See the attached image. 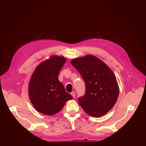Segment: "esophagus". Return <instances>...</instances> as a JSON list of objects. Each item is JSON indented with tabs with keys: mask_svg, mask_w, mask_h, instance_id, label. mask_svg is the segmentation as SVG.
Segmentation results:
<instances>
[{
	"mask_svg": "<svg viewBox=\"0 0 146 146\" xmlns=\"http://www.w3.org/2000/svg\"><path fill=\"white\" fill-rule=\"evenodd\" d=\"M71 95H72V96H73V98H74L75 96H76V93H75V92H72L71 93Z\"/></svg>",
	"mask_w": 146,
	"mask_h": 146,
	"instance_id": "esophagus-1",
	"label": "esophagus"
}]
</instances>
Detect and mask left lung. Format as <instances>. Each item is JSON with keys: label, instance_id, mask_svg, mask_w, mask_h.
<instances>
[{"label": "left lung", "instance_id": "8db88e82", "mask_svg": "<svg viewBox=\"0 0 146 146\" xmlns=\"http://www.w3.org/2000/svg\"><path fill=\"white\" fill-rule=\"evenodd\" d=\"M86 83V94L78 99L79 105L91 117L105 115L114 106L119 87L113 71L95 56L87 55L70 62Z\"/></svg>", "mask_w": 146, "mask_h": 146}]
</instances>
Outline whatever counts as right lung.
<instances>
[{
    "instance_id": "right-lung-1",
    "label": "right lung",
    "mask_w": 146,
    "mask_h": 146,
    "mask_svg": "<svg viewBox=\"0 0 146 146\" xmlns=\"http://www.w3.org/2000/svg\"><path fill=\"white\" fill-rule=\"evenodd\" d=\"M66 61L64 56L52 55L40 63L31 76L28 86L29 99L34 108L41 114L54 115L73 99L58 80Z\"/></svg>"
}]
</instances>
